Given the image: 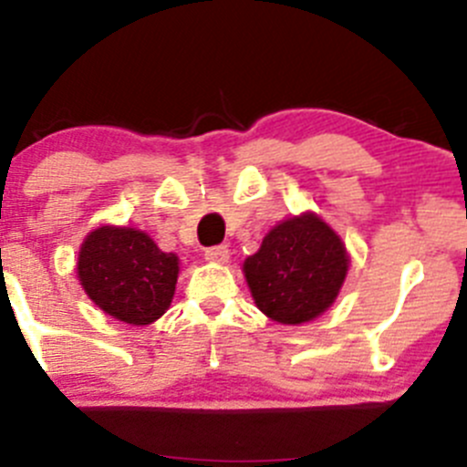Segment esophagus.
<instances>
[{
    "mask_svg": "<svg viewBox=\"0 0 467 467\" xmlns=\"http://www.w3.org/2000/svg\"><path fill=\"white\" fill-rule=\"evenodd\" d=\"M205 260L212 264H225L230 260L228 246H212L205 251Z\"/></svg>",
    "mask_w": 467,
    "mask_h": 467,
    "instance_id": "34e87169",
    "label": "esophagus"
}]
</instances>
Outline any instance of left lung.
Returning <instances> with one entry per match:
<instances>
[{
    "label": "left lung",
    "instance_id": "8db88e82",
    "mask_svg": "<svg viewBox=\"0 0 467 467\" xmlns=\"http://www.w3.org/2000/svg\"><path fill=\"white\" fill-rule=\"evenodd\" d=\"M346 244L314 212L277 223L255 255L244 262V275L255 305L271 321L300 325L321 317L346 280Z\"/></svg>",
    "mask_w": 467,
    "mask_h": 467
}]
</instances>
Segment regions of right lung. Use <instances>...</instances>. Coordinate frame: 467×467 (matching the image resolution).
<instances>
[{
  "mask_svg": "<svg viewBox=\"0 0 467 467\" xmlns=\"http://www.w3.org/2000/svg\"><path fill=\"white\" fill-rule=\"evenodd\" d=\"M77 271L97 307L117 321L149 325L171 305L178 255L160 251L142 230L101 225L81 244Z\"/></svg>",
  "mask_w": 467,
  "mask_h": 467,
  "instance_id": "obj_1",
  "label": "right lung"
}]
</instances>
